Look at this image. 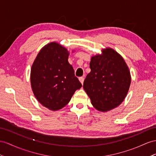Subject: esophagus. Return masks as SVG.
Wrapping results in <instances>:
<instances>
[{
  "mask_svg": "<svg viewBox=\"0 0 156 156\" xmlns=\"http://www.w3.org/2000/svg\"><path fill=\"white\" fill-rule=\"evenodd\" d=\"M79 80H80V82L82 83V84H83V80H84V78H83V77H80L79 78Z\"/></svg>",
  "mask_w": 156,
  "mask_h": 156,
  "instance_id": "esophagus-1",
  "label": "esophagus"
}]
</instances>
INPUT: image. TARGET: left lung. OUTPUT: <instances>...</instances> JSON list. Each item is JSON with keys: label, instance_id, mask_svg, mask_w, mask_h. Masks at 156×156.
Here are the masks:
<instances>
[{"label": "left lung", "instance_id": "left-lung-1", "mask_svg": "<svg viewBox=\"0 0 156 156\" xmlns=\"http://www.w3.org/2000/svg\"><path fill=\"white\" fill-rule=\"evenodd\" d=\"M102 52V55L91 57V72L86 76L83 87L95 109L107 111L119 106L125 99L131 77L121 55L110 48Z\"/></svg>", "mask_w": 156, "mask_h": 156}]
</instances>
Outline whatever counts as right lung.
<instances>
[{
  "instance_id": "1",
  "label": "right lung",
  "mask_w": 156,
  "mask_h": 156,
  "mask_svg": "<svg viewBox=\"0 0 156 156\" xmlns=\"http://www.w3.org/2000/svg\"><path fill=\"white\" fill-rule=\"evenodd\" d=\"M69 53L52 42L43 47L31 69V85L35 98L52 111L66 105L73 94L82 87L68 58Z\"/></svg>"
}]
</instances>
